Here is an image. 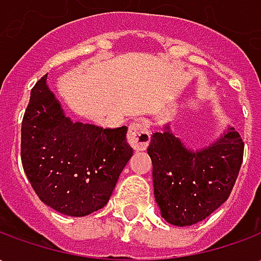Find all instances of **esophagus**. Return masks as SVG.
<instances>
[{
  "instance_id": "esophagus-1",
  "label": "esophagus",
  "mask_w": 261,
  "mask_h": 261,
  "mask_svg": "<svg viewBox=\"0 0 261 261\" xmlns=\"http://www.w3.org/2000/svg\"><path fill=\"white\" fill-rule=\"evenodd\" d=\"M151 140V133L148 130V125L142 121L131 123L127 134V141L131 147L137 151H142L148 147Z\"/></svg>"
}]
</instances>
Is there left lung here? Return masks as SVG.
I'll return each instance as SVG.
<instances>
[{"label":"left lung","instance_id":"obj_1","mask_svg":"<svg viewBox=\"0 0 261 261\" xmlns=\"http://www.w3.org/2000/svg\"><path fill=\"white\" fill-rule=\"evenodd\" d=\"M152 161L155 201L170 225L189 226L210 217L229 197L243 158V141L233 127L193 149L172 124L153 133L147 148Z\"/></svg>","mask_w":261,"mask_h":261}]
</instances>
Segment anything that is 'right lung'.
<instances>
[{
  "label": "right lung",
  "instance_id": "add662e5",
  "mask_svg": "<svg viewBox=\"0 0 261 261\" xmlns=\"http://www.w3.org/2000/svg\"><path fill=\"white\" fill-rule=\"evenodd\" d=\"M127 127L100 128L72 121L47 85L36 82L22 121V165L46 205L68 217H85L108 204L133 156Z\"/></svg>",
  "mask_w": 261,
  "mask_h": 261
}]
</instances>
